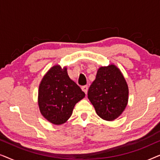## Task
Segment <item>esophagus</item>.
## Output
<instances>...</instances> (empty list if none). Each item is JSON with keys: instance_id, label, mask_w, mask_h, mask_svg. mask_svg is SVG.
<instances>
[{"instance_id": "esophagus-1", "label": "esophagus", "mask_w": 160, "mask_h": 160, "mask_svg": "<svg viewBox=\"0 0 160 160\" xmlns=\"http://www.w3.org/2000/svg\"><path fill=\"white\" fill-rule=\"evenodd\" d=\"M82 89L83 91L84 92V93L87 95V90H88V86H87V85H85V86H83V87H82Z\"/></svg>"}]
</instances>
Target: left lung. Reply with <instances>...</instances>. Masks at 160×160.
Segmentation results:
<instances>
[{
    "label": "left lung",
    "mask_w": 160,
    "mask_h": 160,
    "mask_svg": "<svg viewBox=\"0 0 160 160\" xmlns=\"http://www.w3.org/2000/svg\"><path fill=\"white\" fill-rule=\"evenodd\" d=\"M87 95L97 114L106 121H113L123 113L128 105V85L115 65L101 66Z\"/></svg>",
    "instance_id": "obj_1"
}]
</instances>
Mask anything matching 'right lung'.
Wrapping results in <instances>:
<instances>
[{
  "label": "right lung",
  "mask_w": 160,
  "mask_h": 160,
  "mask_svg": "<svg viewBox=\"0 0 160 160\" xmlns=\"http://www.w3.org/2000/svg\"><path fill=\"white\" fill-rule=\"evenodd\" d=\"M84 97L85 93L68 75L67 68L54 65L39 84V110L50 123L60 125L68 120L75 105Z\"/></svg>",
  "instance_id": "right-lung-1"
}]
</instances>
